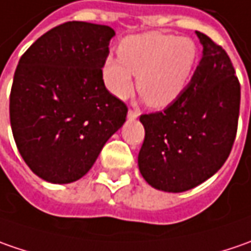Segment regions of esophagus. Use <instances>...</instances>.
<instances>
[{
	"mask_svg": "<svg viewBox=\"0 0 251 251\" xmlns=\"http://www.w3.org/2000/svg\"><path fill=\"white\" fill-rule=\"evenodd\" d=\"M138 116H140V111L132 110V109H130V110H128V119H130V120H134V119H137Z\"/></svg>",
	"mask_w": 251,
	"mask_h": 251,
	"instance_id": "obj_1",
	"label": "esophagus"
}]
</instances>
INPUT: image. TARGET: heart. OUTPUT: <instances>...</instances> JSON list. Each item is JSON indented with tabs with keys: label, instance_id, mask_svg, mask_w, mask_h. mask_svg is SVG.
Here are the masks:
<instances>
[{
	"label": "heart",
	"instance_id": "heart-1",
	"mask_svg": "<svg viewBox=\"0 0 251 251\" xmlns=\"http://www.w3.org/2000/svg\"><path fill=\"white\" fill-rule=\"evenodd\" d=\"M198 51L188 37L147 32L121 40L119 57H107L101 75L106 88L117 98H127L134 88L152 109H165L184 92L191 79Z\"/></svg>",
	"mask_w": 251,
	"mask_h": 251
}]
</instances>
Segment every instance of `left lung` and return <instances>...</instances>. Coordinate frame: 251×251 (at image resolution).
I'll return each instance as SVG.
<instances>
[{
    "label": "left lung",
    "instance_id": "obj_1",
    "mask_svg": "<svg viewBox=\"0 0 251 251\" xmlns=\"http://www.w3.org/2000/svg\"><path fill=\"white\" fill-rule=\"evenodd\" d=\"M202 57L184 92L162 111L142 114L145 138L138 153L152 187L181 193L214 176L236 138L240 83L227 53L196 32Z\"/></svg>",
    "mask_w": 251,
    "mask_h": 251
}]
</instances>
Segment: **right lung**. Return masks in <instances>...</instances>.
Segmentation results:
<instances>
[{
    "label": "right lung",
    "instance_id": "1",
    "mask_svg": "<svg viewBox=\"0 0 251 251\" xmlns=\"http://www.w3.org/2000/svg\"><path fill=\"white\" fill-rule=\"evenodd\" d=\"M114 30L65 22L21 57L9 96L19 153L34 175L55 184L85 176L103 145L124 124L127 106L103 82Z\"/></svg>",
    "mask_w": 251,
    "mask_h": 251
}]
</instances>
